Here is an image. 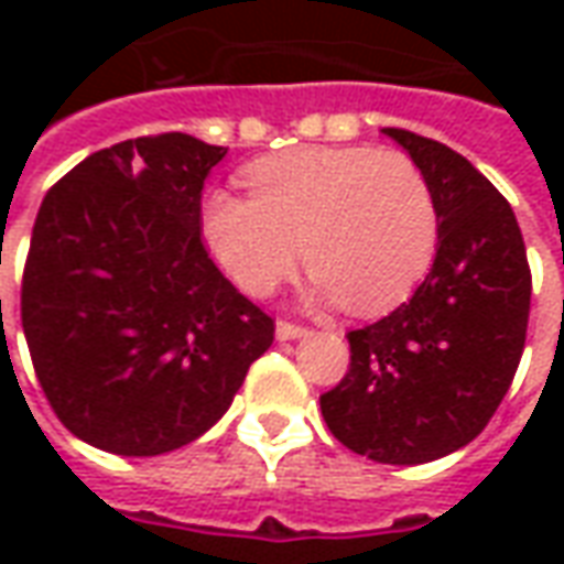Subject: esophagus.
Returning <instances> with one entry per match:
<instances>
[{
	"label": "esophagus",
	"instance_id": "1",
	"mask_svg": "<svg viewBox=\"0 0 564 564\" xmlns=\"http://www.w3.org/2000/svg\"><path fill=\"white\" fill-rule=\"evenodd\" d=\"M278 338H281V341H290V338H302V335H305V326H302V323H293V319H278Z\"/></svg>",
	"mask_w": 564,
	"mask_h": 564
}]
</instances>
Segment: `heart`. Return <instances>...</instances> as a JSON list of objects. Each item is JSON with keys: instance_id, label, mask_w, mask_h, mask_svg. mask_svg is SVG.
Returning a JSON list of instances; mask_svg holds the SVG:
<instances>
[{"instance_id": "b5f03b06", "label": "heart", "mask_w": 564, "mask_h": 564, "mask_svg": "<svg viewBox=\"0 0 564 564\" xmlns=\"http://www.w3.org/2000/svg\"><path fill=\"white\" fill-rule=\"evenodd\" d=\"M245 181L250 196L202 198V238L245 293L269 295L305 250L319 293L368 317L399 305L435 259V193L404 153L305 148L253 162Z\"/></svg>"}]
</instances>
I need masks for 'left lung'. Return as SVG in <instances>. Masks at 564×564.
I'll return each mask as SVG.
<instances>
[{"instance_id": "obj_1", "label": "left lung", "mask_w": 564, "mask_h": 564, "mask_svg": "<svg viewBox=\"0 0 564 564\" xmlns=\"http://www.w3.org/2000/svg\"><path fill=\"white\" fill-rule=\"evenodd\" d=\"M423 169L437 205V253L416 293L347 332L350 366L319 395L344 447L383 465H423L471 444L520 366L532 269L510 202L462 153L383 129Z\"/></svg>"}]
</instances>
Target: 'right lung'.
<instances>
[{
	"label": "right lung",
	"mask_w": 564,
	"mask_h": 564,
	"mask_svg": "<svg viewBox=\"0 0 564 564\" xmlns=\"http://www.w3.org/2000/svg\"><path fill=\"white\" fill-rule=\"evenodd\" d=\"M223 156L184 132L120 141L39 208L23 335L44 399L93 447L160 456L196 441L274 341L202 241V184Z\"/></svg>",
	"instance_id": "obj_1"
}]
</instances>
